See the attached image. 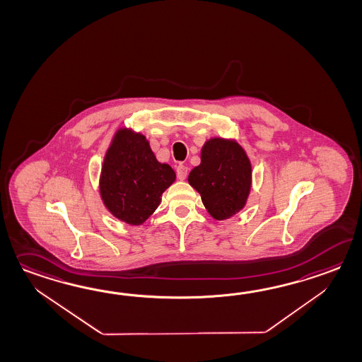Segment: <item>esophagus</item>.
Here are the masks:
<instances>
[{
    "mask_svg": "<svg viewBox=\"0 0 362 362\" xmlns=\"http://www.w3.org/2000/svg\"><path fill=\"white\" fill-rule=\"evenodd\" d=\"M177 175L179 180H185L187 175H188V168L185 165H179L177 169Z\"/></svg>",
    "mask_w": 362,
    "mask_h": 362,
    "instance_id": "esophagus-1",
    "label": "esophagus"
}]
</instances>
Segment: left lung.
<instances>
[{
  "instance_id": "8db88e82",
  "label": "left lung",
  "mask_w": 362,
  "mask_h": 362,
  "mask_svg": "<svg viewBox=\"0 0 362 362\" xmlns=\"http://www.w3.org/2000/svg\"><path fill=\"white\" fill-rule=\"evenodd\" d=\"M188 183L200 193L206 211L217 221L245 208L252 188V163L238 140L210 137L201 148V163Z\"/></svg>"
}]
</instances>
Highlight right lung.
I'll return each instance as SVG.
<instances>
[{
	"instance_id": "1",
	"label": "right lung",
	"mask_w": 362,
	"mask_h": 362,
	"mask_svg": "<svg viewBox=\"0 0 362 362\" xmlns=\"http://www.w3.org/2000/svg\"><path fill=\"white\" fill-rule=\"evenodd\" d=\"M175 179V171L156 158L143 134L121 127L105 153L100 197L112 217L140 226L158 208L162 193Z\"/></svg>"
}]
</instances>
